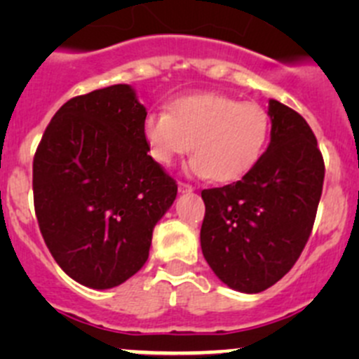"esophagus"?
I'll return each mask as SVG.
<instances>
[{"instance_id":"esophagus-1","label":"esophagus","mask_w":359,"mask_h":359,"mask_svg":"<svg viewBox=\"0 0 359 359\" xmlns=\"http://www.w3.org/2000/svg\"><path fill=\"white\" fill-rule=\"evenodd\" d=\"M179 193H193V186H189L186 182H179Z\"/></svg>"}]
</instances>
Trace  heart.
<instances>
[{
  "instance_id": "1",
  "label": "heart",
  "mask_w": 359,
  "mask_h": 359,
  "mask_svg": "<svg viewBox=\"0 0 359 359\" xmlns=\"http://www.w3.org/2000/svg\"><path fill=\"white\" fill-rule=\"evenodd\" d=\"M151 158L170 166L187 151L191 173L213 182L241 179L259 163L269 142L271 116L262 106L219 93L180 97L166 111L144 119Z\"/></svg>"
}]
</instances>
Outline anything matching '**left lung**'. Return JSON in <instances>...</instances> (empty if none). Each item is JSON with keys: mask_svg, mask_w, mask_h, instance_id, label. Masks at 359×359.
<instances>
[{"mask_svg": "<svg viewBox=\"0 0 359 359\" xmlns=\"http://www.w3.org/2000/svg\"><path fill=\"white\" fill-rule=\"evenodd\" d=\"M271 142L241 180L203 189L206 262L233 290L259 293L302 253L323 191L325 163L306 119L269 100Z\"/></svg>", "mask_w": 359, "mask_h": 359, "instance_id": "1", "label": "left lung"}]
</instances>
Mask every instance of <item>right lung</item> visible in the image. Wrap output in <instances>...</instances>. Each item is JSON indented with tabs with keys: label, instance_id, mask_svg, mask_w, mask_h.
Instances as JSON below:
<instances>
[{
	"label": "right lung",
	"instance_id": "1",
	"mask_svg": "<svg viewBox=\"0 0 359 359\" xmlns=\"http://www.w3.org/2000/svg\"><path fill=\"white\" fill-rule=\"evenodd\" d=\"M147 111L130 85L67 100L32 161L39 231L64 273L106 290L132 278L149 257L153 229L177 184L147 154Z\"/></svg>",
	"mask_w": 359,
	"mask_h": 359
}]
</instances>
